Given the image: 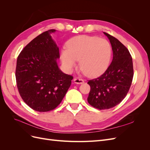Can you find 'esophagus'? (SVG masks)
Returning <instances> with one entry per match:
<instances>
[{
    "mask_svg": "<svg viewBox=\"0 0 150 150\" xmlns=\"http://www.w3.org/2000/svg\"><path fill=\"white\" fill-rule=\"evenodd\" d=\"M74 83L77 84H81L84 83V81L82 79L79 78H74Z\"/></svg>",
    "mask_w": 150,
    "mask_h": 150,
    "instance_id": "esophagus-1",
    "label": "esophagus"
}]
</instances>
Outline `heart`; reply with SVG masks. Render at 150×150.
<instances>
[{
    "label": "heart",
    "mask_w": 150,
    "mask_h": 150,
    "mask_svg": "<svg viewBox=\"0 0 150 150\" xmlns=\"http://www.w3.org/2000/svg\"><path fill=\"white\" fill-rule=\"evenodd\" d=\"M67 49L62 50L61 59L68 71L79 61L81 70L87 76H96L105 71L111 56V47L107 40L95 36L81 35L70 39Z\"/></svg>",
    "instance_id": "b5f03b06"
}]
</instances>
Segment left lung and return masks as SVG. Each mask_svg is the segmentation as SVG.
I'll return each instance as SVG.
<instances>
[{
	"label": "left lung",
	"mask_w": 150,
	"mask_h": 150,
	"mask_svg": "<svg viewBox=\"0 0 150 150\" xmlns=\"http://www.w3.org/2000/svg\"><path fill=\"white\" fill-rule=\"evenodd\" d=\"M103 33L111 43L112 61L103 74L88 83L91 87L88 101L99 110L112 108L123 100L133 78V60L128 49L118 39Z\"/></svg>",
	"instance_id": "left-lung-1"
}]
</instances>
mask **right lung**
Wrapping results in <instances>:
<instances>
[{"label":"right lung","instance_id":"obj_1","mask_svg":"<svg viewBox=\"0 0 150 150\" xmlns=\"http://www.w3.org/2000/svg\"><path fill=\"white\" fill-rule=\"evenodd\" d=\"M50 29L27 45L17 57L16 78L21 98L34 110L47 112L61 103L73 77L59 68V47Z\"/></svg>","mask_w":150,"mask_h":150}]
</instances>
